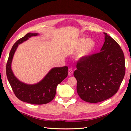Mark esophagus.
Returning <instances> with one entry per match:
<instances>
[{
	"mask_svg": "<svg viewBox=\"0 0 131 131\" xmlns=\"http://www.w3.org/2000/svg\"><path fill=\"white\" fill-rule=\"evenodd\" d=\"M68 75L69 76H71L73 75V70L72 68H70L68 70Z\"/></svg>",
	"mask_w": 131,
	"mask_h": 131,
	"instance_id": "obj_1",
	"label": "esophagus"
}]
</instances>
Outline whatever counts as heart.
<instances>
[{
    "mask_svg": "<svg viewBox=\"0 0 131 131\" xmlns=\"http://www.w3.org/2000/svg\"><path fill=\"white\" fill-rule=\"evenodd\" d=\"M81 52L79 53L80 57H84L90 54L95 47V42L92 39H81L78 41L77 49L78 50L82 48Z\"/></svg>",
    "mask_w": 131,
    "mask_h": 131,
    "instance_id": "1",
    "label": "heart"
}]
</instances>
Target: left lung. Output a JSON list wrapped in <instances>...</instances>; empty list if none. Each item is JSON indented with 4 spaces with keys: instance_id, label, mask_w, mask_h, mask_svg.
Segmentation results:
<instances>
[{
    "instance_id": "obj_1",
    "label": "left lung",
    "mask_w": 131,
    "mask_h": 131,
    "mask_svg": "<svg viewBox=\"0 0 131 131\" xmlns=\"http://www.w3.org/2000/svg\"><path fill=\"white\" fill-rule=\"evenodd\" d=\"M104 34L105 42L100 52L81 58L74 73L77 93L87 102H100L113 96L125 75L123 51L114 39Z\"/></svg>"
}]
</instances>
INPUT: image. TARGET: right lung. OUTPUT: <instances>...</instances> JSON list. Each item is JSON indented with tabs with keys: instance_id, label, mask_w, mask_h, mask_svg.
Segmentation results:
<instances>
[{
	"instance_id": "add662e5",
	"label": "right lung",
	"mask_w": 131,
	"mask_h": 131,
	"mask_svg": "<svg viewBox=\"0 0 131 131\" xmlns=\"http://www.w3.org/2000/svg\"><path fill=\"white\" fill-rule=\"evenodd\" d=\"M38 35V33H27L13 44L7 63L6 74L14 93L19 100L31 104L42 105L51 102L54 99L57 85L68 76V66L52 68L42 80L34 84H26L19 80L11 68L13 56L18 44Z\"/></svg>"
}]
</instances>
